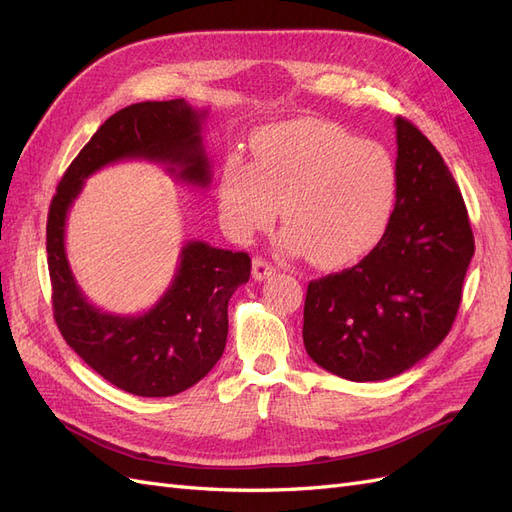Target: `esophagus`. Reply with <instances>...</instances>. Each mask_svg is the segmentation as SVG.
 <instances>
[{
  "instance_id": "1",
  "label": "esophagus",
  "mask_w": 512,
  "mask_h": 512,
  "mask_svg": "<svg viewBox=\"0 0 512 512\" xmlns=\"http://www.w3.org/2000/svg\"><path fill=\"white\" fill-rule=\"evenodd\" d=\"M271 275H275V267L271 265V262H267L265 258L256 256L252 260V277H254V280L256 282H265V280H269Z\"/></svg>"
}]
</instances>
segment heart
<instances>
[{
  "instance_id": "b5f03b06",
  "label": "heart",
  "mask_w": 512,
  "mask_h": 512,
  "mask_svg": "<svg viewBox=\"0 0 512 512\" xmlns=\"http://www.w3.org/2000/svg\"><path fill=\"white\" fill-rule=\"evenodd\" d=\"M397 203V166L382 145L342 126L299 119L265 128L252 162L232 153L218 179L220 222L232 239L269 230L282 207L284 250L318 269H344L382 241Z\"/></svg>"
}]
</instances>
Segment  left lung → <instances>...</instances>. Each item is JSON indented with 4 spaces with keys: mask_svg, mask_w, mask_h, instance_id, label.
Returning a JSON list of instances; mask_svg holds the SVG:
<instances>
[{
    "mask_svg": "<svg viewBox=\"0 0 512 512\" xmlns=\"http://www.w3.org/2000/svg\"><path fill=\"white\" fill-rule=\"evenodd\" d=\"M397 203L382 241L359 265L309 282L303 344L312 361L352 382L389 380L451 331L474 237L438 149L395 119Z\"/></svg>",
    "mask_w": 512,
    "mask_h": 512,
    "instance_id": "8db88e82",
    "label": "left lung"
}]
</instances>
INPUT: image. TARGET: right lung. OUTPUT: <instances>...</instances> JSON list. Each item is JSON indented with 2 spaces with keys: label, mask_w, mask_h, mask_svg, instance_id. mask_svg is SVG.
<instances>
[{
  "label": "right lung",
  "mask_w": 512,
  "mask_h": 512,
  "mask_svg": "<svg viewBox=\"0 0 512 512\" xmlns=\"http://www.w3.org/2000/svg\"><path fill=\"white\" fill-rule=\"evenodd\" d=\"M207 111L183 98L138 102L108 117L68 166L51 200L46 254L55 322L68 346L117 389L138 397H170L203 380L220 361L228 337V301L250 280L245 252L205 241L181 247L173 282L138 316H119L89 303L66 256V220L83 183L121 160L164 164L175 179L207 188L211 162L203 143Z\"/></svg>",
  "instance_id": "right-lung-1"
}]
</instances>
